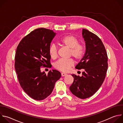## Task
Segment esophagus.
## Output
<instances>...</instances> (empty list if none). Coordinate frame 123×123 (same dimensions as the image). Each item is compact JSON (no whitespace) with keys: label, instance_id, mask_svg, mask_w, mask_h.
Returning a JSON list of instances; mask_svg holds the SVG:
<instances>
[{"label":"esophagus","instance_id":"1","mask_svg":"<svg viewBox=\"0 0 123 123\" xmlns=\"http://www.w3.org/2000/svg\"><path fill=\"white\" fill-rule=\"evenodd\" d=\"M67 74H65V73H61V76H66Z\"/></svg>","mask_w":123,"mask_h":123}]
</instances>
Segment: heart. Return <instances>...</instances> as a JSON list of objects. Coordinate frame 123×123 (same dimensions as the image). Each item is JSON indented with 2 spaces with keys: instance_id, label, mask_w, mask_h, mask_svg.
<instances>
[{
  "instance_id": "b5f03b06",
  "label": "heart",
  "mask_w": 123,
  "mask_h": 123,
  "mask_svg": "<svg viewBox=\"0 0 123 123\" xmlns=\"http://www.w3.org/2000/svg\"><path fill=\"white\" fill-rule=\"evenodd\" d=\"M59 43L70 49L69 55L73 56L76 60H80L85 53V47L79 44L78 39L72 35H68L61 38ZM49 55L52 59H55L57 56V48L55 45H51L49 50ZM74 65V61L72 59H59L55 64V68L63 72H68L69 69Z\"/></svg>"
}]
</instances>
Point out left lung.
Here are the masks:
<instances>
[{
    "label": "left lung",
    "mask_w": 123,
    "mask_h": 123,
    "mask_svg": "<svg viewBox=\"0 0 123 123\" xmlns=\"http://www.w3.org/2000/svg\"><path fill=\"white\" fill-rule=\"evenodd\" d=\"M82 36L86 51L75 68L84 69V71L82 76L71 74L74 79L69 90L76 97L86 99L93 95L102 85L108 69V55L103 42L96 34L83 29Z\"/></svg>",
    "instance_id": "obj_1"
}]
</instances>
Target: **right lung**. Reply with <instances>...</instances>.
<instances>
[{
  "label": "right lung",
  "instance_id": "right-lung-1",
  "mask_svg": "<svg viewBox=\"0 0 123 123\" xmlns=\"http://www.w3.org/2000/svg\"><path fill=\"white\" fill-rule=\"evenodd\" d=\"M55 35L52 30L36 29L21 40L16 49L14 66L17 78L24 91L34 100L49 96L61 77L57 70L46 74L40 68L50 65L49 50Z\"/></svg>",
  "mask_w": 123,
  "mask_h": 123
}]
</instances>
